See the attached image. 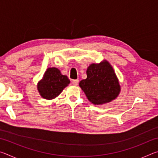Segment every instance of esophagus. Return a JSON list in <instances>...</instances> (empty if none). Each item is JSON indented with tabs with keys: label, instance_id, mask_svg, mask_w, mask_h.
<instances>
[{
	"label": "esophagus",
	"instance_id": "34e87169",
	"mask_svg": "<svg viewBox=\"0 0 158 158\" xmlns=\"http://www.w3.org/2000/svg\"><path fill=\"white\" fill-rule=\"evenodd\" d=\"M72 84H73L74 85H78V84H79V80L78 79L73 80V81H72Z\"/></svg>",
	"mask_w": 158,
	"mask_h": 158
}]
</instances>
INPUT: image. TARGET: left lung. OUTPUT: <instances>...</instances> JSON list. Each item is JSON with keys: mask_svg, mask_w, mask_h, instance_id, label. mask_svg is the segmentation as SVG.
<instances>
[{"mask_svg": "<svg viewBox=\"0 0 158 158\" xmlns=\"http://www.w3.org/2000/svg\"><path fill=\"white\" fill-rule=\"evenodd\" d=\"M87 78L79 82V86L90 102L103 105L116 99L121 91L118 79L107 60L93 63L86 71Z\"/></svg>", "mask_w": 158, "mask_h": 158, "instance_id": "obj_1", "label": "left lung"}]
</instances>
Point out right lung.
I'll return each instance as SVG.
<instances>
[{
  "label": "right lung",
  "instance_id": "obj_1",
  "mask_svg": "<svg viewBox=\"0 0 158 158\" xmlns=\"http://www.w3.org/2000/svg\"><path fill=\"white\" fill-rule=\"evenodd\" d=\"M69 83L68 77L63 75L58 68H49L37 84V90L42 98L52 100L59 95Z\"/></svg>",
  "mask_w": 158,
  "mask_h": 158
}]
</instances>
